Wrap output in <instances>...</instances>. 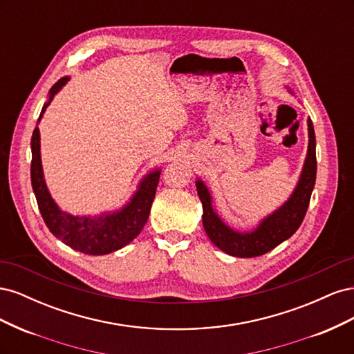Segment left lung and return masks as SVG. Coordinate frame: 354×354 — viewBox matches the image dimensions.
Wrapping results in <instances>:
<instances>
[{"label": "left lung", "mask_w": 354, "mask_h": 354, "mask_svg": "<svg viewBox=\"0 0 354 354\" xmlns=\"http://www.w3.org/2000/svg\"><path fill=\"white\" fill-rule=\"evenodd\" d=\"M292 93L291 88H288ZM308 127V147L304 165L299 174L298 183L282 205L264 217L250 232H239L224 223L214 209L212 196L208 187L201 178H198L196 190L202 202V224L211 242L218 250L233 257L251 259L272 251L277 245L289 239L303 223L308 208L310 196L316 181V137L312 120H307Z\"/></svg>", "instance_id": "1"}]
</instances>
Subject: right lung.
<instances>
[{
	"label": "right lung",
	"mask_w": 354,
	"mask_h": 354,
	"mask_svg": "<svg viewBox=\"0 0 354 354\" xmlns=\"http://www.w3.org/2000/svg\"><path fill=\"white\" fill-rule=\"evenodd\" d=\"M69 80V77H63L53 85L48 93V100L42 106L38 122L44 115L47 106ZM30 149L32 189H34L42 218L57 239L80 252L104 255L124 248L125 245L138 236L149 218V214H151L160 176L159 168L151 171L140 180L137 190L122 208L102 212L100 216H72V214L60 209L56 201L51 198L46 185L41 164V137L38 127H35L34 134H32Z\"/></svg>",
	"instance_id": "add662e5"
}]
</instances>
